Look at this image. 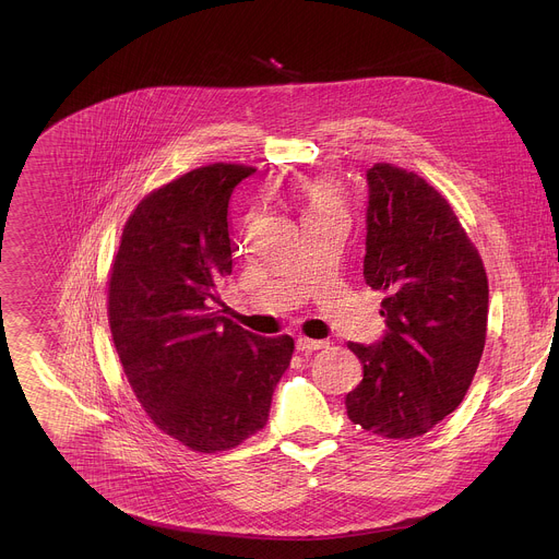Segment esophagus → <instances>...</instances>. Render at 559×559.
<instances>
[{
	"mask_svg": "<svg viewBox=\"0 0 559 559\" xmlns=\"http://www.w3.org/2000/svg\"><path fill=\"white\" fill-rule=\"evenodd\" d=\"M296 347H298V352H316V349H323V347H328V341H313V338H305V336H300L298 341H296Z\"/></svg>",
	"mask_w": 559,
	"mask_h": 559,
	"instance_id": "34e87169",
	"label": "esophagus"
}]
</instances>
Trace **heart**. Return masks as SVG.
<instances>
[{"instance_id":"obj_1","label":"heart","mask_w":559,"mask_h":559,"mask_svg":"<svg viewBox=\"0 0 559 559\" xmlns=\"http://www.w3.org/2000/svg\"><path fill=\"white\" fill-rule=\"evenodd\" d=\"M309 203H311L313 214L338 212V207H341L336 190L325 181H316L309 186Z\"/></svg>"}]
</instances>
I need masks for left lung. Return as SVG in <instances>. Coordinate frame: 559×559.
Instances as JSON below:
<instances>
[{
    "instance_id": "8db88e82",
    "label": "left lung",
    "mask_w": 559,
    "mask_h": 559,
    "mask_svg": "<svg viewBox=\"0 0 559 559\" xmlns=\"http://www.w3.org/2000/svg\"><path fill=\"white\" fill-rule=\"evenodd\" d=\"M367 186L362 276L386 296V330L373 345H347L362 380L345 405L354 425L407 440L462 403L487 341L489 283L451 205L425 179L376 164Z\"/></svg>"
}]
</instances>
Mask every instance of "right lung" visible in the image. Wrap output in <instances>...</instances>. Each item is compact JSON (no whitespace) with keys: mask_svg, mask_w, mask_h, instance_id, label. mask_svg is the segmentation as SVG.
I'll return each mask as SVG.
<instances>
[{"mask_svg":"<svg viewBox=\"0 0 559 559\" xmlns=\"http://www.w3.org/2000/svg\"><path fill=\"white\" fill-rule=\"evenodd\" d=\"M250 175L212 164L147 194L110 272L108 321L128 382L158 429L201 453L267 425L294 352L289 336H257L214 311L231 274L229 197Z\"/></svg>","mask_w":559,"mask_h":559,"instance_id":"right-lung-1","label":"right lung"}]
</instances>
